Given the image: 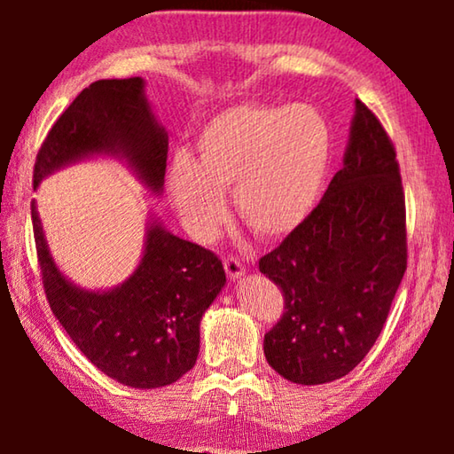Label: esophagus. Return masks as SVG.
Segmentation results:
<instances>
[{"label":"esophagus","instance_id":"34e87169","mask_svg":"<svg viewBox=\"0 0 454 454\" xmlns=\"http://www.w3.org/2000/svg\"><path fill=\"white\" fill-rule=\"evenodd\" d=\"M222 262H224V270H226L230 280H238L246 272V266L236 256H230L228 254V256H224V260H222Z\"/></svg>","mask_w":454,"mask_h":454}]
</instances>
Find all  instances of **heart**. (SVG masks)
I'll return each mask as SVG.
<instances>
[{
    "instance_id": "1",
    "label": "heart",
    "mask_w": 454,
    "mask_h": 454,
    "mask_svg": "<svg viewBox=\"0 0 454 454\" xmlns=\"http://www.w3.org/2000/svg\"><path fill=\"white\" fill-rule=\"evenodd\" d=\"M330 156L328 121L312 106L240 104L206 121L194 156L176 153L166 186L184 224L202 240L224 224L222 190L230 186L242 224L262 238H280L310 216Z\"/></svg>"
}]
</instances>
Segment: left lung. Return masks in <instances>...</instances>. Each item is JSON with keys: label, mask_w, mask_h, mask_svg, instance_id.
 Wrapping results in <instances>:
<instances>
[{"label": "left lung", "mask_w": 454, "mask_h": 454, "mask_svg": "<svg viewBox=\"0 0 454 454\" xmlns=\"http://www.w3.org/2000/svg\"><path fill=\"white\" fill-rule=\"evenodd\" d=\"M406 258L395 144L356 99L342 170L310 216L258 260L284 296L280 320L264 334L268 364L296 384L348 374L387 322Z\"/></svg>", "instance_id": "obj_1"}]
</instances>
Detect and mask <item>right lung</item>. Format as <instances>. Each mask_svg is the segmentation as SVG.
<instances>
[{
	"instance_id": "obj_1",
	"label": "right lung",
	"mask_w": 454,
	"mask_h": 454,
	"mask_svg": "<svg viewBox=\"0 0 454 454\" xmlns=\"http://www.w3.org/2000/svg\"><path fill=\"white\" fill-rule=\"evenodd\" d=\"M120 152L148 186L164 184L168 136L153 120L142 78L98 80L80 91L45 136L34 186L72 160ZM34 238L51 312L99 371L134 388H160L196 364L200 318L226 282L212 250L152 224L136 272L112 292H83L53 264L32 202Z\"/></svg>"
}]
</instances>
